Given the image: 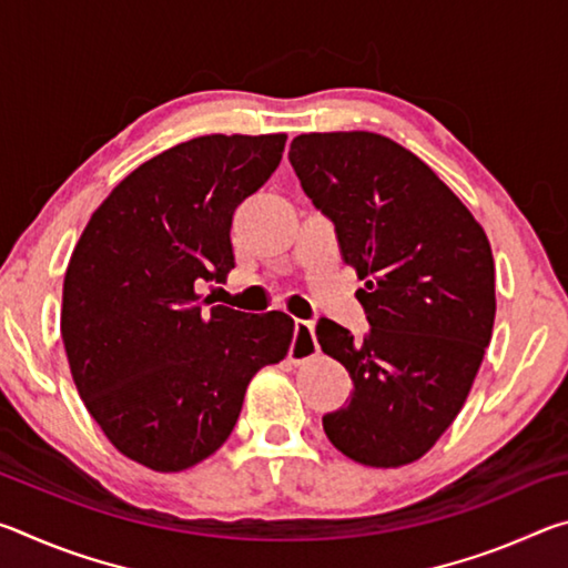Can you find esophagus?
<instances>
[{"mask_svg":"<svg viewBox=\"0 0 568 568\" xmlns=\"http://www.w3.org/2000/svg\"><path fill=\"white\" fill-rule=\"evenodd\" d=\"M318 341H315V331L311 321H295V338L291 345V361L303 363L313 355H318Z\"/></svg>","mask_w":568,"mask_h":568,"instance_id":"esophagus-1","label":"esophagus"}]
</instances>
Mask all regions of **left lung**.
Returning a JSON list of instances; mask_svg holds the SVG:
<instances>
[{"label": "left lung", "mask_w": 568, "mask_h": 568, "mask_svg": "<svg viewBox=\"0 0 568 568\" xmlns=\"http://www.w3.org/2000/svg\"><path fill=\"white\" fill-rule=\"evenodd\" d=\"M287 158L365 283L363 338L328 318L315 328L353 381L325 436L363 466L413 464L464 408L491 343V245L446 182L383 134H297Z\"/></svg>", "instance_id": "obj_1"}]
</instances>
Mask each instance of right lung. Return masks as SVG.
Returning a JSON list of instances; mask_svg holds the SVG:
<instances>
[{"instance_id":"1","label":"right lung","mask_w":568,"mask_h":568,"mask_svg":"<svg viewBox=\"0 0 568 568\" xmlns=\"http://www.w3.org/2000/svg\"><path fill=\"white\" fill-rule=\"evenodd\" d=\"M287 134H205L132 170L94 210L62 287V341L110 444L175 474L233 434L247 383L281 363L295 323L200 301L235 267V207L281 165Z\"/></svg>"}]
</instances>
